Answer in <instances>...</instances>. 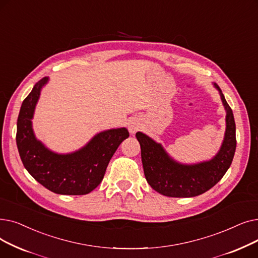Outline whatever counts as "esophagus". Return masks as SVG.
Instances as JSON below:
<instances>
[{
    "mask_svg": "<svg viewBox=\"0 0 258 258\" xmlns=\"http://www.w3.org/2000/svg\"><path fill=\"white\" fill-rule=\"evenodd\" d=\"M141 129V122L137 119H131L128 122V130L131 134H136Z\"/></svg>",
    "mask_w": 258,
    "mask_h": 258,
    "instance_id": "34e87169",
    "label": "esophagus"
}]
</instances>
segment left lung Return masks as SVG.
Here are the masks:
<instances>
[{"label":"left lung","instance_id":"left-lung-1","mask_svg":"<svg viewBox=\"0 0 258 258\" xmlns=\"http://www.w3.org/2000/svg\"><path fill=\"white\" fill-rule=\"evenodd\" d=\"M213 86L226 110V131L218 152L209 161L179 163L168 154L162 144L143 132H137L145 177L156 192L169 198H193L215 186L230 168L236 149L234 116L222 90L215 83Z\"/></svg>","mask_w":258,"mask_h":258}]
</instances>
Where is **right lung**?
<instances>
[{
  "label": "right lung",
  "mask_w": 258,
  "mask_h": 258,
  "mask_svg": "<svg viewBox=\"0 0 258 258\" xmlns=\"http://www.w3.org/2000/svg\"><path fill=\"white\" fill-rule=\"evenodd\" d=\"M45 77L34 85L23 101L17 124V146L24 167L48 190L63 195L88 194L100 185L107 166L120 143L129 137L126 128L102 131L81 149L56 153L38 139L32 118L41 91L48 83Z\"/></svg>",
  "instance_id": "right-lung-1"
}]
</instances>
